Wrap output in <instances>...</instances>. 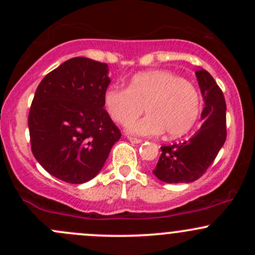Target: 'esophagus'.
<instances>
[{
	"label": "esophagus",
	"mask_w": 255,
	"mask_h": 255,
	"mask_svg": "<svg viewBox=\"0 0 255 255\" xmlns=\"http://www.w3.org/2000/svg\"><path fill=\"white\" fill-rule=\"evenodd\" d=\"M128 140L132 143H135V144L142 142V139H139V138H137V137H132V135H128Z\"/></svg>",
	"instance_id": "34e87169"
}]
</instances>
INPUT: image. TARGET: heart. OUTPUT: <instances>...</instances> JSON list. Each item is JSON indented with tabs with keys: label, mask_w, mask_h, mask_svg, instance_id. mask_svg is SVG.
<instances>
[{
	"label": "heart",
	"mask_w": 255,
	"mask_h": 255,
	"mask_svg": "<svg viewBox=\"0 0 255 255\" xmlns=\"http://www.w3.org/2000/svg\"><path fill=\"white\" fill-rule=\"evenodd\" d=\"M105 107L118 125L126 126L146 107L148 116L128 126V132L139 135L176 138L192 128L200 113V97L186 80L166 70L146 71L130 79L127 89L110 86L104 96Z\"/></svg>",
	"instance_id": "1"
}]
</instances>
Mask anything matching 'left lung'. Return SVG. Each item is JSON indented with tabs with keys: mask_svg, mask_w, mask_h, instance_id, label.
<instances>
[{
	"mask_svg": "<svg viewBox=\"0 0 255 255\" xmlns=\"http://www.w3.org/2000/svg\"><path fill=\"white\" fill-rule=\"evenodd\" d=\"M196 76L205 100L201 128L190 139L160 146L161 155L153 170L159 180L169 184L200 179L213 163L227 137L222 90L205 69H199Z\"/></svg>",
	"mask_w": 255,
	"mask_h": 255,
	"instance_id": "1",
	"label": "left lung"
}]
</instances>
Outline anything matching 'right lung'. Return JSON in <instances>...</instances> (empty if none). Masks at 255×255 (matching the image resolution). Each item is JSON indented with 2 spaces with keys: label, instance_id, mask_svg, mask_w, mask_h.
Masks as SVG:
<instances>
[{
  "label": "right lung",
  "instance_id": "1",
  "mask_svg": "<svg viewBox=\"0 0 255 255\" xmlns=\"http://www.w3.org/2000/svg\"><path fill=\"white\" fill-rule=\"evenodd\" d=\"M107 64L76 56L47 74L32 101V153L50 175L82 184L99 174L121 130L104 109Z\"/></svg>",
  "mask_w": 255,
  "mask_h": 255
}]
</instances>
